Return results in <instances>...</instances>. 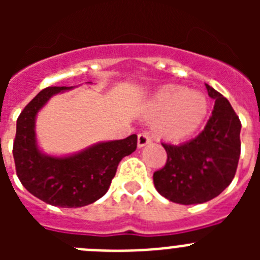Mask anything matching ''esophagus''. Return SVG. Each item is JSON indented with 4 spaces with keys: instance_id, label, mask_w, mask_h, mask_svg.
<instances>
[{
    "instance_id": "34e87169",
    "label": "esophagus",
    "mask_w": 260,
    "mask_h": 260,
    "mask_svg": "<svg viewBox=\"0 0 260 260\" xmlns=\"http://www.w3.org/2000/svg\"><path fill=\"white\" fill-rule=\"evenodd\" d=\"M151 142L152 141H151L148 133H141V134L138 135V147H139V148L147 146V144H150Z\"/></svg>"
}]
</instances>
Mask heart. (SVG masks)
<instances>
[{"instance_id":"1","label":"heart","mask_w":260,"mask_h":260,"mask_svg":"<svg viewBox=\"0 0 260 260\" xmlns=\"http://www.w3.org/2000/svg\"><path fill=\"white\" fill-rule=\"evenodd\" d=\"M208 112L204 93L180 84L158 88L146 107L148 117H156L153 130L165 141L181 142L191 137L203 123Z\"/></svg>"}]
</instances>
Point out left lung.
<instances>
[{"instance_id": "1", "label": "left lung", "mask_w": 260, "mask_h": 260, "mask_svg": "<svg viewBox=\"0 0 260 260\" xmlns=\"http://www.w3.org/2000/svg\"><path fill=\"white\" fill-rule=\"evenodd\" d=\"M215 100L203 132L178 146L164 144L167 164L153 173L158 194L180 204H199L221 194L234 178L241 153V122L231 103L206 84Z\"/></svg>"}]
</instances>
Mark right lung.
Instances as JSON below:
<instances>
[{"instance_id":"1","label":"right lung","mask_w":260,"mask_h":260,"mask_svg":"<svg viewBox=\"0 0 260 260\" xmlns=\"http://www.w3.org/2000/svg\"><path fill=\"white\" fill-rule=\"evenodd\" d=\"M74 87H47L22 110L17 121L13 156L22 185L36 198L56 207L88 206L109 189L117 167L137 148V135L92 144L66 156L47 155L36 139V117L52 96Z\"/></svg>"}]
</instances>
